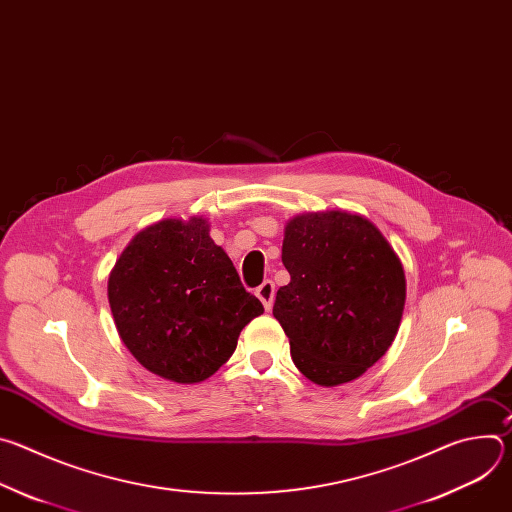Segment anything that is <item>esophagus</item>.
<instances>
[{"label":"esophagus","instance_id":"esophagus-1","mask_svg":"<svg viewBox=\"0 0 512 512\" xmlns=\"http://www.w3.org/2000/svg\"><path fill=\"white\" fill-rule=\"evenodd\" d=\"M255 296L261 300L263 308L269 312L273 306V298H275V283L273 281H263L257 289H255Z\"/></svg>","mask_w":512,"mask_h":512}]
</instances>
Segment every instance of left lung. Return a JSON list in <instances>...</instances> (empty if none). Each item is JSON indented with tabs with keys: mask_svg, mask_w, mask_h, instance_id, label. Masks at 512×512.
I'll return each mask as SVG.
<instances>
[{
	"mask_svg": "<svg viewBox=\"0 0 512 512\" xmlns=\"http://www.w3.org/2000/svg\"><path fill=\"white\" fill-rule=\"evenodd\" d=\"M281 261L291 279L273 316L300 373L322 387L367 373L405 308V271L383 233L346 210L302 212L285 225Z\"/></svg>",
	"mask_w": 512,
	"mask_h": 512,
	"instance_id": "obj_1",
	"label": "left lung"
}]
</instances>
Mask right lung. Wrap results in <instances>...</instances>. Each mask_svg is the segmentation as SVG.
Listing matches in <instances>:
<instances>
[{
    "label": "right lung",
    "mask_w": 512,
    "mask_h": 512,
    "mask_svg": "<svg viewBox=\"0 0 512 512\" xmlns=\"http://www.w3.org/2000/svg\"><path fill=\"white\" fill-rule=\"evenodd\" d=\"M107 296L135 360L180 385L212 377L241 330L263 314L204 216L164 218L139 231L109 273Z\"/></svg>",
    "instance_id": "right-lung-1"
}]
</instances>
